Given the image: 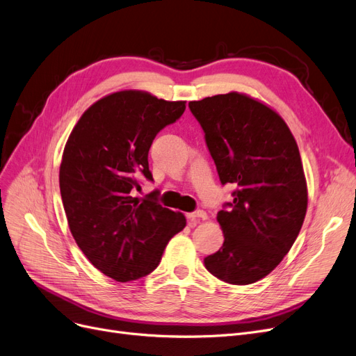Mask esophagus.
Listing matches in <instances>:
<instances>
[{
    "label": "esophagus",
    "mask_w": 356,
    "mask_h": 356,
    "mask_svg": "<svg viewBox=\"0 0 356 356\" xmlns=\"http://www.w3.org/2000/svg\"><path fill=\"white\" fill-rule=\"evenodd\" d=\"M207 218V215H206V211H203V210H197V211H193V213H187V219L188 220H191V222H197L198 219H206Z\"/></svg>",
    "instance_id": "1"
}]
</instances>
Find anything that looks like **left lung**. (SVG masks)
I'll return each mask as SVG.
<instances>
[{"instance_id":"1","label":"left lung","mask_w":356,"mask_h":356,"mask_svg":"<svg viewBox=\"0 0 356 356\" xmlns=\"http://www.w3.org/2000/svg\"><path fill=\"white\" fill-rule=\"evenodd\" d=\"M222 182L234 200L218 211L225 241L204 266L218 279L250 285L283 260L307 213V182L296 141L279 113L231 92L188 104Z\"/></svg>"}]
</instances>
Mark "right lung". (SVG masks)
<instances>
[{
    "label": "right lung",
    "instance_id": "right-lung-1",
    "mask_svg": "<svg viewBox=\"0 0 356 356\" xmlns=\"http://www.w3.org/2000/svg\"><path fill=\"white\" fill-rule=\"evenodd\" d=\"M186 111L146 92L102 97L71 131L60 166V190L70 231L88 260L117 282L143 277L159 266L169 239L186 218L156 202L133 197L138 181H153L149 149Z\"/></svg>",
    "mask_w": 356,
    "mask_h": 356
}]
</instances>
